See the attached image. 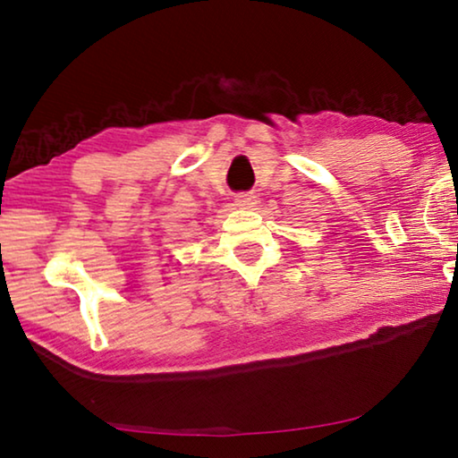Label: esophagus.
Instances as JSON below:
<instances>
[{"label": "esophagus", "mask_w": 458, "mask_h": 458, "mask_svg": "<svg viewBox=\"0 0 458 458\" xmlns=\"http://www.w3.org/2000/svg\"><path fill=\"white\" fill-rule=\"evenodd\" d=\"M254 204H257V196H254V193H248V191L236 193V206H240V208H252Z\"/></svg>", "instance_id": "esophagus-1"}]
</instances>
